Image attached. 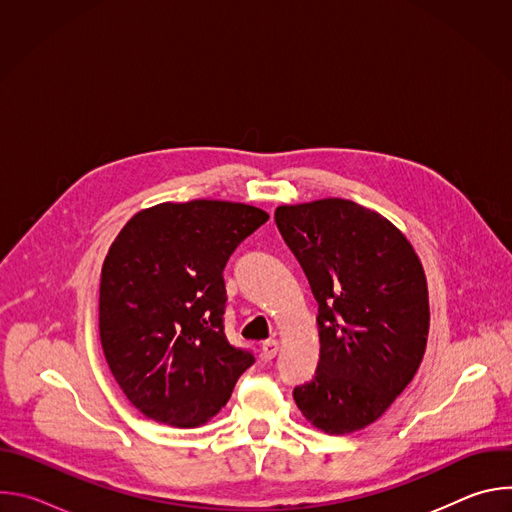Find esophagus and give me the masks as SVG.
<instances>
[{
  "instance_id": "1",
  "label": "esophagus",
  "mask_w": 512,
  "mask_h": 512,
  "mask_svg": "<svg viewBox=\"0 0 512 512\" xmlns=\"http://www.w3.org/2000/svg\"><path fill=\"white\" fill-rule=\"evenodd\" d=\"M277 350H279V342H277V340H265V342L261 344V356H263V360L275 358Z\"/></svg>"
}]
</instances>
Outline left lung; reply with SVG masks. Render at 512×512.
Masks as SVG:
<instances>
[{"instance_id":"obj_1","label":"left lung","mask_w":512,"mask_h":512,"mask_svg":"<svg viewBox=\"0 0 512 512\" xmlns=\"http://www.w3.org/2000/svg\"><path fill=\"white\" fill-rule=\"evenodd\" d=\"M275 223L318 302L320 360L294 389L296 405L326 433L358 431L419 369L429 332L421 261L393 223L352 200L283 204Z\"/></svg>"}]
</instances>
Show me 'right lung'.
Listing matches in <instances>:
<instances>
[{
  "instance_id": "1",
  "label": "right lung",
  "mask_w": 512,
  "mask_h": 512,
  "mask_svg": "<svg viewBox=\"0 0 512 512\" xmlns=\"http://www.w3.org/2000/svg\"><path fill=\"white\" fill-rule=\"evenodd\" d=\"M269 214L225 200L139 210L103 263L99 334L109 369L145 417L198 427L255 362L225 336L223 269Z\"/></svg>"
}]
</instances>
